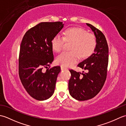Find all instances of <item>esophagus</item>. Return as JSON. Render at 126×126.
Here are the masks:
<instances>
[{
    "instance_id": "1",
    "label": "esophagus",
    "mask_w": 126,
    "mask_h": 126,
    "mask_svg": "<svg viewBox=\"0 0 126 126\" xmlns=\"http://www.w3.org/2000/svg\"><path fill=\"white\" fill-rule=\"evenodd\" d=\"M61 70H65V69H66V68L63 66H61Z\"/></svg>"
}]
</instances>
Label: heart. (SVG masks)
I'll return each mask as SVG.
<instances>
[{
  "mask_svg": "<svg viewBox=\"0 0 126 126\" xmlns=\"http://www.w3.org/2000/svg\"><path fill=\"white\" fill-rule=\"evenodd\" d=\"M65 42L72 43L70 52H64L56 59L58 64L70 66L79 61V57L86 58L93 54L96 47L95 36L81 28H71L67 29L64 37L57 34L52 40V49L60 52L63 49Z\"/></svg>",
  "mask_w": 126,
  "mask_h": 126,
  "instance_id": "heart-1",
  "label": "heart"
}]
</instances>
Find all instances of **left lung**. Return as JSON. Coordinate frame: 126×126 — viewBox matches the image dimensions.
Instances as JSON below:
<instances>
[{
	"mask_svg": "<svg viewBox=\"0 0 126 126\" xmlns=\"http://www.w3.org/2000/svg\"><path fill=\"white\" fill-rule=\"evenodd\" d=\"M87 25L94 32L96 39L94 53L78 64L86 72L69 70L71 73L69 93L79 101L92 98L100 92L106 81L108 64V46L105 36L92 25L88 23Z\"/></svg>",
	"mask_w": 126,
	"mask_h": 126,
	"instance_id": "8db88e82",
	"label": "left lung"
}]
</instances>
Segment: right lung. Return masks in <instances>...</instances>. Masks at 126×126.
Here are the masks:
<instances>
[{
	"mask_svg": "<svg viewBox=\"0 0 126 126\" xmlns=\"http://www.w3.org/2000/svg\"><path fill=\"white\" fill-rule=\"evenodd\" d=\"M63 26L60 22L40 23L26 32L21 43L19 78L26 92L37 100H47L54 93L61 68L47 66L53 61L52 40ZM43 67L47 68L45 72Z\"/></svg>",
	"mask_w": 126,
	"mask_h": 126,
	"instance_id": "obj_1",
	"label": "right lung"
}]
</instances>
